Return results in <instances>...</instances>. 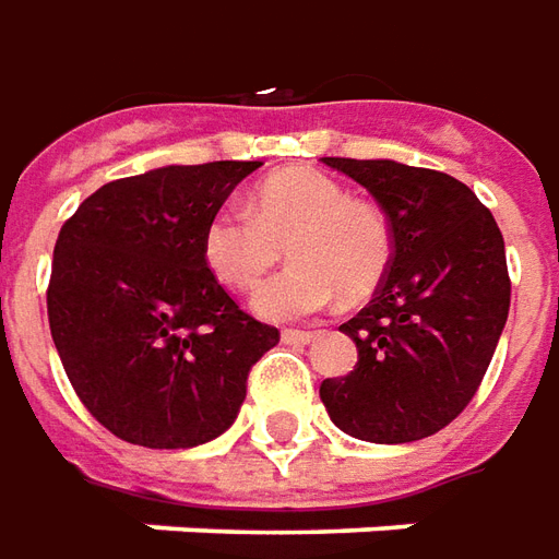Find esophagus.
<instances>
[{
  "instance_id": "34e87169",
  "label": "esophagus",
  "mask_w": 559,
  "mask_h": 559,
  "mask_svg": "<svg viewBox=\"0 0 559 559\" xmlns=\"http://www.w3.org/2000/svg\"><path fill=\"white\" fill-rule=\"evenodd\" d=\"M283 341H286V344H310V341H317V331L286 329L283 331Z\"/></svg>"
}]
</instances>
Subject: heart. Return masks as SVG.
Returning a JSON list of instances; mask_svg holds the SVG:
<instances>
[{
    "label": "heart",
    "instance_id": "b5f03b06",
    "mask_svg": "<svg viewBox=\"0 0 559 559\" xmlns=\"http://www.w3.org/2000/svg\"><path fill=\"white\" fill-rule=\"evenodd\" d=\"M292 252V267L255 292V313L273 322L307 319L334 304L365 301L392 261L390 215L374 200L349 198L319 169H286L258 185L242 210L222 203L203 228V261L225 286L255 288Z\"/></svg>",
    "mask_w": 559,
    "mask_h": 559
}]
</instances>
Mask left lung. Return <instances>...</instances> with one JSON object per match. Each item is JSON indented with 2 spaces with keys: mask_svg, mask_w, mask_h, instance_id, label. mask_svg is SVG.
Returning a JSON list of instances; mask_svg holds the SVG:
<instances>
[{
  "mask_svg": "<svg viewBox=\"0 0 559 559\" xmlns=\"http://www.w3.org/2000/svg\"><path fill=\"white\" fill-rule=\"evenodd\" d=\"M365 185L392 225L374 298L341 325L359 361L319 395L346 435L407 444L441 432L475 399L506 329V240L475 191L448 173L395 160L322 157Z\"/></svg>",
  "mask_w": 559,
  "mask_h": 559,
  "instance_id": "obj_1",
  "label": "left lung"
}]
</instances>
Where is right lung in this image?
<instances>
[{
	"mask_svg": "<svg viewBox=\"0 0 559 559\" xmlns=\"http://www.w3.org/2000/svg\"><path fill=\"white\" fill-rule=\"evenodd\" d=\"M258 160L160 167L103 185L53 246L48 322L91 417L127 444L198 448L228 429L280 331L203 261L206 218Z\"/></svg>",
	"mask_w": 559,
	"mask_h": 559,
	"instance_id": "add662e5",
	"label": "right lung"
}]
</instances>
